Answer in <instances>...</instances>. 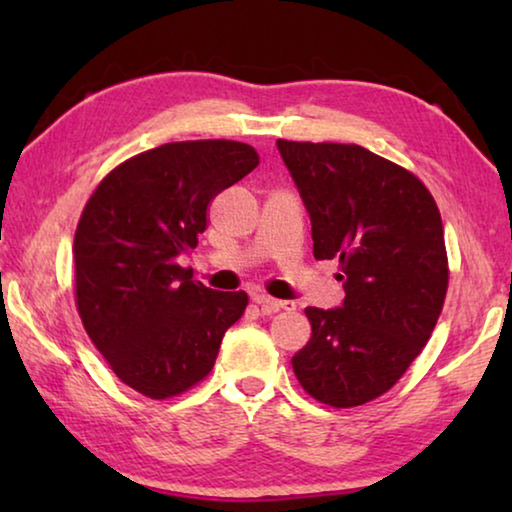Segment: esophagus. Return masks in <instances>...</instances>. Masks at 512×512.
Returning a JSON list of instances; mask_svg holds the SVG:
<instances>
[{
    "instance_id": "34e87169",
    "label": "esophagus",
    "mask_w": 512,
    "mask_h": 512,
    "mask_svg": "<svg viewBox=\"0 0 512 512\" xmlns=\"http://www.w3.org/2000/svg\"><path fill=\"white\" fill-rule=\"evenodd\" d=\"M253 300H255V305L262 307L264 314H277V311H293V309H296V302L277 300V298L268 296V293H257Z\"/></svg>"
}]
</instances>
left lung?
Returning a JSON list of instances; mask_svg holds the SVG:
<instances>
[{"label": "left lung", "mask_w": 512, "mask_h": 512, "mask_svg": "<svg viewBox=\"0 0 512 512\" xmlns=\"http://www.w3.org/2000/svg\"><path fill=\"white\" fill-rule=\"evenodd\" d=\"M311 219L316 259H339L341 309L307 307L311 339L291 359L314 400L352 409L400 381L445 305L449 264L422 180L359 144L277 140Z\"/></svg>", "instance_id": "left-lung-1"}]
</instances>
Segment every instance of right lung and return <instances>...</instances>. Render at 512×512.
Instances as JSON below:
<instances>
[{
	"label": "right lung",
	"mask_w": 512,
	"mask_h": 512,
	"mask_svg": "<svg viewBox=\"0 0 512 512\" xmlns=\"http://www.w3.org/2000/svg\"><path fill=\"white\" fill-rule=\"evenodd\" d=\"M257 164L244 142H169L117 164L83 207L76 309L110 370L151 400L201 384L246 311L244 291L207 289L178 257L196 248L214 196Z\"/></svg>",
	"instance_id": "1"
}]
</instances>
